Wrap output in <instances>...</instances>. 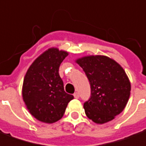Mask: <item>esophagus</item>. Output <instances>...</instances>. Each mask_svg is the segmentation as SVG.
Instances as JSON below:
<instances>
[{
	"mask_svg": "<svg viewBox=\"0 0 146 146\" xmlns=\"http://www.w3.org/2000/svg\"><path fill=\"white\" fill-rule=\"evenodd\" d=\"M74 98H75V99L79 98V94H78V93H75V94H74Z\"/></svg>",
	"mask_w": 146,
	"mask_h": 146,
	"instance_id": "obj_1",
	"label": "esophagus"
}]
</instances>
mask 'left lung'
Returning <instances> with one entry per match:
<instances>
[{"mask_svg": "<svg viewBox=\"0 0 146 146\" xmlns=\"http://www.w3.org/2000/svg\"><path fill=\"white\" fill-rule=\"evenodd\" d=\"M75 62L90 83L91 96L83 105L86 116L98 124L112 120L123 111L131 94V82L123 68L101 55L83 56Z\"/></svg>", "mask_w": 146, "mask_h": 146, "instance_id": "obj_1", "label": "left lung"}]
</instances>
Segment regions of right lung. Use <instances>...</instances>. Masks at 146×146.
I'll use <instances>...</instances> for the list:
<instances>
[{
    "instance_id": "1",
    "label": "right lung",
    "mask_w": 146,
    "mask_h": 146,
    "mask_svg": "<svg viewBox=\"0 0 146 146\" xmlns=\"http://www.w3.org/2000/svg\"><path fill=\"white\" fill-rule=\"evenodd\" d=\"M68 52L50 48L30 66L23 79L22 96L29 112L38 120L52 123L64 114L74 98L64 91L59 68Z\"/></svg>"
}]
</instances>
